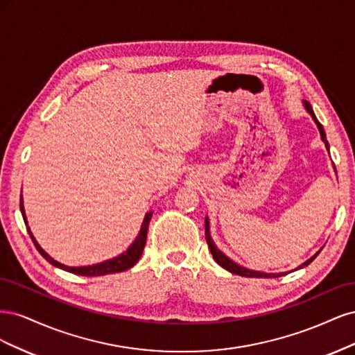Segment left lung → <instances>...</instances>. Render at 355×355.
I'll return each instance as SVG.
<instances>
[{
	"label": "left lung",
	"instance_id": "left-lung-1",
	"mask_svg": "<svg viewBox=\"0 0 355 355\" xmlns=\"http://www.w3.org/2000/svg\"><path fill=\"white\" fill-rule=\"evenodd\" d=\"M304 105H305L306 111L311 114V116L314 118V121H315V124H317V127H318V130H320L321 139H323L324 144H326V148L329 149V142L326 141V133H324L323 125H321L320 121L317 120V116L314 115V111H313V108H311V105H309L308 102H304ZM335 170H336V168H335ZM206 241H207L209 249H210V252H211V254H213V259L216 261L222 268H225V270L232 272V274H237V275H241V277H254V278H275V277L284 275V272H283V274H266V272H259V271H252V270H247V268L240 266V265L235 263L234 261H231L228 256H225L219 249H216V245H214V243H213V240H211V237H210V231H209V219H206ZM318 253H320V252H318ZM318 253H317V254H318ZM317 254H314L313 257H311V259H308L306 262H304L299 268H304V266L309 265L311 262H313V261L315 259Z\"/></svg>",
	"mask_w": 355,
	"mask_h": 355
}]
</instances>
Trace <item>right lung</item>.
I'll list each match as a JSON object with an SVG mask.
<instances>
[{
	"label": "right lung",
	"instance_id": "right-lung-1",
	"mask_svg": "<svg viewBox=\"0 0 355 355\" xmlns=\"http://www.w3.org/2000/svg\"><path fill=\"white\" fill-rule=\"evenodd\" d=\"M20 211H22V216H24V220H25V225H26V230L31 235L32 241H34L37 250L41 253V256L44 257V259L47 262H50L51 265H55L58 268H60V270H65L68 272H72V274H77V275H84V277H96V275H105V274H114V272H123L125 270H128V268H132L139 259H141L142 256V252H144V247H145V243H146V234H148V227H149V220H151L153 218V211L146 213V216L144 219V223H142V228H141V232H139V235L136 237L135 243L128 247V249L120 254L114 257V259H110V261H105L102 263H96V265H90V266H67V265H62L59 262H56L55 259H51V257L41 249L40 244L35 241L34 235H32L29 227H28V222H26V218H25V210H24V204H22V197H20Z\"/></svg>",
	"mask_w": 355,
	"mask_h": 355
}]
</instances>
